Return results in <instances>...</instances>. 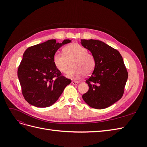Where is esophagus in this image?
<instances>
[{
  "label": "esophagus",
  "instance_id": "34e87169",
  "mask_svg": "<svg viewBox=\"0 0 147 147\" xmlns=\"http://www.w3.org/2000/svg\"><path fill=\"white\" fill-rule=\"evenodd\" d=\"M78 83V82H76V81H72V84H74V85H77V84Z\"/></svg>",
  "mask_w": 147,
  "mask_h": 147
}]
</instances>
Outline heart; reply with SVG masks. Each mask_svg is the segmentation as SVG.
<instances>
[{
	"mask_svg": "<svg viewBox=\"0 0 147 147\" xmlns=\"http://www.w3.org/2000/svg\"><path fill=\"white\" fill-rule=\"evenodd\" d=\"M64 55L55 54L53 56V63L61 73H65L69 68V63L71 68L67 73L70 78L78 79L83 75L88 77L94 69L96 61L92 55L88 54V50L78 43H74L63 49Z\"/></svg>",
	"mask_w": 147,
	"mask_h": 147,
	"instance_id": "1",
	"label": "heart"
}]
</instances>
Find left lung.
Returning <instances> with one entry per match:
<instances>
[{"mask_svg": "<svg viewBox=\"0 0 147 147\" xmlns=\"http://www.w3.org/2000/svg\"><path fill=\"white\" fill-rule=\"evenodd\" d=\"M83 47L90 50L96 65L86 83L89 90L83 99L92 108L104 109L121 98L128 73L119 51L96 40H82Z\"/></svg>", "mask_w": 147, "mask_h": 147, "instance_id": "8db88e82", "label": "left lung"}]
</instances>
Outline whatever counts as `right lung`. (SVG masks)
I'll return each mask as SVG.
<instances>
[{
  "instance_id": "obj_1",
  "label": "right lung",
  "mask_w": 147,
  "mask_h": 147,
  "mask_svg": "<svg viewBox=\"0 0 147 147\" xmlns=\"http://www.w3.org/2000/svg\"><path fill=\"white\" fill-rule=\"evenodd\" d=\"M71 42L55 39L29 47L18 69V77L25 100L37 107H48L55 103L71 80L61 75L53 63L58 49Z\"/></svg>"
}]
</instances>
